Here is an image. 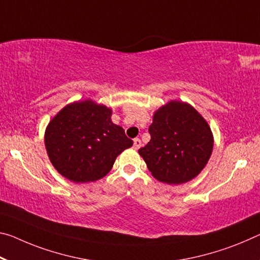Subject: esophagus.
Here are the masks:
<instances>
[{
	"label": "esophagus",
	"instance_id": "1",
	"mask_svg": "<svg viewBox=\"0 0 260 260\" xmlns=\"http://www.w3.org/2000/svg\"><path fill=\"white\" fill-rule=\"evenodd\" d=\"M134 149H139L140 147H141V140L140 139H134Z\"/></svg>",
	"mask_w": 260,
	"mask_h": 260
}]
</instances>
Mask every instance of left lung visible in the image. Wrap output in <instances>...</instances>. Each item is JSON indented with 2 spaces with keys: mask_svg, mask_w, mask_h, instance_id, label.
Listing matches in <instances>:
<instances>
[{
  "mask_svg": "<svg viewBox=\"0 0 260 260\" xmlns=\"http://www.w3.org/2000/svg\"><path fill=\"white\" fill-rule=\"evenodd\" d=\"M150 141L139 154L159 182L182 184L200 174L213 150L208 123L191 105L170 102L156 111Z\"/></svg>",
  "mask_w": 260,
  "mask_h": 260,
  "instance_id": "obj_1",
  "label": "left lung"
}]
</instances>
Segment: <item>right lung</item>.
<instances>
[{"mask_svg": "<svg viewBox=\"0 0 260 260\" xmlns=\"http://www.w3.org/2000/svg\"><path fill=\"white\" fill-rule=\"evenodd\" d=\"M112 111L92 101L69 104L48 123L45 146L54 168L75 183L94 182L133 141L111 121Z\"/></svg>", "mask_w": 260, "mask_h": 260, "instance_id": "1", "label": "right lung"}]
</instances>
